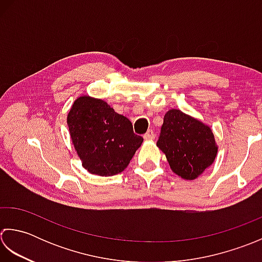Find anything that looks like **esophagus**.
<instances>
[{"label": "esophagus", "instance_id": "obj_1", "mask_svg": "<svg viewBox=\"0 0 262 262\" xmlns=\"http://www.w3.org/2000/svg\"><path fill=\"white\" fill-rule=\"evenodd\" d=\"M143 138H145V140H154L155 139V133L152 130H149L145 136H143Z\"/></svg>", "mask_w": 262, "mask_h": 262}]
</instances>
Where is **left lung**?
<instances>
[{
    "label": "left lung",
    "mask_w": 262,
    "mask_h": 262,
    "mask_svg": "<svg viewBox=\"0 0 262 262\" xmlns=\"http://www.w3.org/2000/svg\"><path fill=\"white\" fill-rule=\"evenodd\" d=\"M157 147L170 169L184 180H195L215 162L218 146L209 125L180 110L164 116Z\"/></svg>",
    "instance_id": "1"
}]
</instances>
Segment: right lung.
Wrapping results in <instances>:
<instances>
[{"mask_svg": "<svg viewBox=\"0 0 262 262\" xmlns=\"http://www.w3.org/2000/svg\"><path fill=\"white\" fill-rule=\"evenodd\" d=\"M67 122L82 167L99 176L123 172L143 141L133 133L129 119L89 95L74 100Z\"/></svg>", "mask_w": 262, "mask_h": 262, "instance_id": "1", "label": "right lung"}]
</instances>
